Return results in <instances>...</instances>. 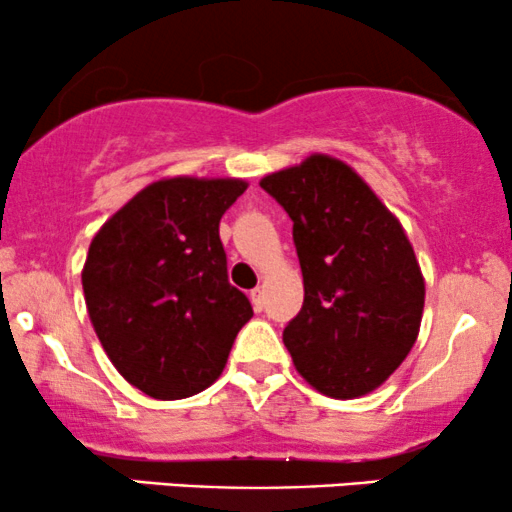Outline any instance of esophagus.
<instances>
[{"mask_svg":"<svg viewBox=\"0 0 512 512\" xmlns=\"http://www.w3.org/2000/svg\"><path fill=\"white\" fill-rule=\"evenodd\" d=\"M250 301H252V308H255L257 313H260V310L264 308V293H262L260 286H257V289H252V291H250Z\"/></svg>","mask_w":512,"mask_h":512,"instance_id":"34e87169","label":"esophagus"}]
</instances>
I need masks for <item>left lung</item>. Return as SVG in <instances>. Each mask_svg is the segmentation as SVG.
<instances>
[{
    "label": "left lung",
    "mask_w": 512,
    "mask_h": 512,
    "mask_svg": "<svg viewBox=\"0 0 512 512\" xmlns=\"http://www.w3.org/2000/svg\"><path fill=\"white\" fill-rule=\"evenodd\" d=\"M293 221L303 308L284 330L298 373L351 399L395 373L416 342L424 276L402 226L346 163L310 156L260 182Z\"/></svg>",
    "instance_id": "8db88e82"
}]
</instances>
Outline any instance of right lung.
<instances>
[{
  "label": "right lung",
  "instance_id": "1",
  "mask_svg": "<svg viewBox=\"0 0 512 512\" xmlns=\"http://www.w3.org/2000/svg\"><path fill=\"white\" fill-rule=\"evenodd\" d=\"M243 180L144 187L96 233L81 272L88 317L122 378L154 399L207 390L252 317L231 286L219 221Z\"/></svg>",
  "mask_w": 512,
  "mask_h": 512
}]
</instances>
